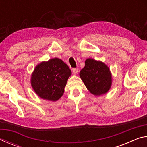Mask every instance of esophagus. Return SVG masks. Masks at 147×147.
<instances>
[{
    "mask_svg": "<svg viewBox=\"0 0 147 147\" xmlns=\"http://www.w3.org/2000/svg\"><path fill=\"white\" fill-rule=\"evenodd\" d=\"M72 71H73V73L74 74H76L77 73H78V68H74V69H72Z\"/></svg>",
    "mask_w": 147,
    "mask_h": 147,
    "instance_id": "1",
    "label": "esophagus"
}]
</instances>
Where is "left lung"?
<instances>
[{
  "instance_id": "1",
  "label": "left lung",
  "mask_w": 147,
  "mask_h": 147,
  "mask_svg": "<svg viewBox=\"0 0 147 147\" xmlns=\"http://www.w3.org/2000/svg\"><path fill=\"white\" fill-rule=\"evenodd\" d=\"M80 76L89 92L96 96L106 93L112 83L108 67L103 62L91 58L86 60L85 67L80 72Z\"/></svg>"
}]
</instances>
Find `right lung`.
<instances>
[{
	"label": "right lung",
	"instance_id": "right-lung-1",
	"mask_svg": "<svg viewBox=\"0 0 147 147\" xmlns=\"http://www.w3.org/2000/svg\"><path fill=\"white\" fill-rule=\"evenodd\" d=\"M71 71L61 59L54 58L43 61L34 69L31 85L36 93L45 100L56 101L64 93Z\"/></svg>",
	"mask_w": 147,
	"mask_h": 147
}]
</instances>
